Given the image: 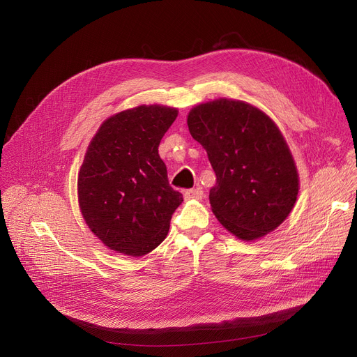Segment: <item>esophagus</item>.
Wrapping results in <instances>:
<instances>
[{
	"mask_svg": "<svg viewBox=\"0 0 357 357\" xmlns=\"http://www.w3.org/2000/svg\"><path fill=\"white\" fill-rule=\"evenodd\" d=\"M183 197H185V199H202L204 191H202L201 186H197V188H192V189H186Z\"/></svg>",
	"mask_w": 357,
	"mask_h": 357,
	"instance_id": "esophagus-1",
	"label": "esophagus"
}]
</instances>
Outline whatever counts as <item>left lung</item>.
Returning a JSON list of instances; mask_svg holds the SVG:
<instances>
[{"label": "left lung", "instance_id": "1", "mask_svg": "<svg viewBox=\"0 0 357 357\" xmlns=\"http://www.w3.org/2000/svg\"><path fill=\"white\" fill-rule=\"evenodd\" d=\"M188 128L217 175L209 202L228 231L250 241L287 218L298 175L286 140L266 113L245 102L220 99L189 112Z\"/></svg>", "mask_w": 357, "mask_h": 357}]
</instances>
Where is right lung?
Segmentation results:
<instances>
[{
	"label": "right lung",
	"mask_w": 357,
	"mask_h": 357,
	"mask_svg": "<svg viewBox=\"0 0 357 357\" xmlns=\"http://www.w3.org/2000/svg\"><path fill=\"white\" fill-rule=\"evenodd\" d=\"M178 110L139 106L103 122L79 172L83 218L110 250L139 257L155 250L169 231L182 194L169 185L158 153Z\"/></svg>",
	"instance_id": "right-lung-1"
}]
</instances>
